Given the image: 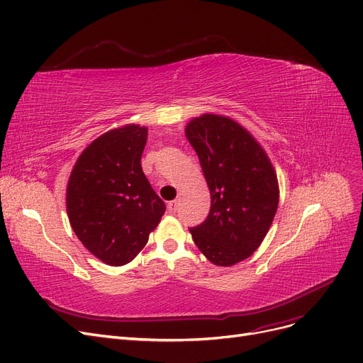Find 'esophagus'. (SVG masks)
<instances>
[{"mask_svg":"<svg viewBox=\"0 0 363 363\" xmlns=\"http://www.w3.org/2000/svg\"><path fill=\"white\" fill-rule=\"evenodd\" d=\"M177 204H179V202H177L176 199H174V201H169V202H168V206H167V207H168V211H169L171 214H174V213L177 211Z\"/></svg>","mask_w":363,"mask_h":363,"instance_id":"1","label":"esophagus"}]
</instances>
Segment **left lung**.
<instances>
[{"instance_id":"8db88e82","label":"left lung","mask_w":363,"mask_h":363,"mask_svg":"<svg viewBox=\"0 0 363 363\" xmlns=\"http://www.w3.org/2000/svg\"><path fill=\"white\" fill-rule=\"evenodd\" d=\"M211 195L208 217L191 229L196 247L211 264L232 267L250 257L272 225L279 180L271 159L241 123L204 113L184 128Z\"/></svg>"}]
</instances>
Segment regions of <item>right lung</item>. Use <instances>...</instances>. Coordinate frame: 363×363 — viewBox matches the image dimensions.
Instances as JSON below:
<instances>
[{"instance_id": "add662e5", "label": "right lung", "mask_w": 363, "mask_h": 363, "mask_svg": "<svg viewBox=\"0 0 363 363\" xmlns=\"http://www.w3.org/2000/svg\"><path fill=\"white\" fill-rule=\"evenodd\" d=\"M147 126L126 123L96 137L71 169L67 214L101 262L122 267L144 249L165 213L141 168Z\"/></svg>"}]
</instances>
